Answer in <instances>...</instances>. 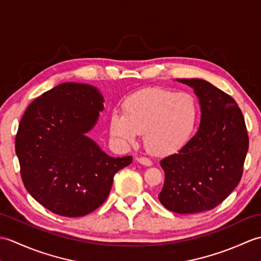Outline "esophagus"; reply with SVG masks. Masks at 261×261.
<instances>
[{
	"instance_id": "34e87169",
	"label": "esophagus",
	"mask_w": 261,
	"mask_h": 261,
	"mask_svg": "<svg viewBox=\"0 0 261 261\" xmlns=\"http://www.w3.org/2000/svg\"><path fill=\"white\" fill-rule=\"evenodd\" d=\"M136 160H137L138 163L143 165V166H148V167H150V166H152V162H151V160L149 159V158H146V157H138Z\"/></svg>"
}]
</instances>
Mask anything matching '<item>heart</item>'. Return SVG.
Listing matches in <instances>:
<instances>
[{"label":"heart","instance_id":"heart-1","mask_svg":"<svg viewBox=\"0 0 261 261\" xmlns=\"http://www.w3.org/2000/svg\"><path fill=\"white\" fill-rule=\"evenodd\" d=\"M197 118V103L191 94L151 87L125 99L123 114L114 113L111 118L110 131L121 143H134L143 134L147 150L167 154L190 140Z\"/></svg>","mask_w":261,"mask_h":261}]
</instances>
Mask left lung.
Listing matches in <instances>:
<instances>
[{"mask_svg": "<svg viewBox=\"0 0 261 261\" xmlns=\"http://www.w3.org/2000/svg\"><path fill=\"white\" fill-rule=\"evenodd\" d=\"M191 86L201 107V123L178 152L164 158L165 181L158 198L179 214L218 206L239 184L249 148L241 110L223 91L199 79L177 80Z\"/></svg>", "mask_w": 261, "mask_h": 261, "instance_id": "8db88e82", "label": "left lung"}]
</instances>
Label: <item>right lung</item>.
<instances>
[{"mask_svg":"<svg viewBox=\"0 0 261 261\" xmlns=\"http://www.w3.org/2000/svg\"><path fill=\"white\" fill-rule=\"evenodd\" d=\"M96 87L63 83L33 101L20 121L15 152L30 195L53 213L79 218L108 198L131 156L110 157L87 137L104 109Z\"/></svg>","mask_w":261,"mask_h":261,"instance_id":"right-lung-1","label":"right lung"}]
</instances>
